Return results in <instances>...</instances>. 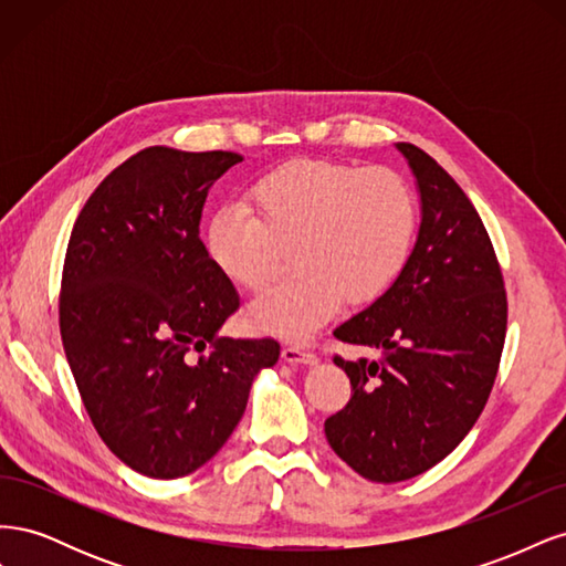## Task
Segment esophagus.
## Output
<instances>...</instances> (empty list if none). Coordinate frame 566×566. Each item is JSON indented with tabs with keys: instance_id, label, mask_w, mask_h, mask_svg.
I'll list each match as a JSON object with an SVG mask.
<instances>
[{
	"instance_id": "34e87169",
	"label": "esophagus",
	"mask_w": 566,
	"mask_h": 566,
	"mask_svg": "<svg viewBox=\"0 0 566 566\" xmlns=\"http://www.w3.org/2000/svg\"><path fill=\"white\" fill-rule=\"evenodd\" d=\"M283 358L287 364H306V366H314L318 364V356L314 352H306L300 345H290L283 349Z\"/></svg>"
}]
</instances>
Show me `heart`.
I'll return each mask as SVG.
<instances>
[{
    "mask_svg": "<svg viewBox=\"0 0 566 566\" xmlns=\"http://www.w3.org/2000/svg\"><path fill=\"white\" fill-rule=\"evenodd\" d=\"M418 229L408 181L385 167L297 160L256 179L248 205H227L208 224L214 266L260 293L293 248V279L248 306L252 328L310 339L342 302L385 295L403 271Z\"/></svg>",
    "mask_w": 566,
    "mask_h": 566,
    "instance_id": "1",
    "label": "heart"
}]
</instances>
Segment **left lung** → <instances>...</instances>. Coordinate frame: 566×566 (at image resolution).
I'll return each mask as SVG.
<instances>
[{"label":"left lung","instance_id":"1","mask_svg":"<svg viewBox=\"0 0 566 566\" xmlns=\"http://www.w3.org/2000/svg\"><path fill=\"white\" fill-rule=\"evenodd\" d=\"M420 193V231L399 279L333 331L380 358L335 364L352 399L325 439L370 482L418 476L472 430L499 373L507 300L491 238L451 175L413 144H397Z\"/></svg>","mask_w":566,"mask_h":566}]
</instances>
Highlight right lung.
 Returning <instances> with one entry per match:
<instances>
[{
	"label": "right lung",
	"instance_id": "1",
	"mask_svg": "<svg viewBox=\"0 0 566 566\" xmlns=\"http://www.w3.org/2000/svg\"><path fill=\"white\" fill-rule=\"evenodd\" d=\"M231 150L150 146L98 184L67 241L59 323L84 408L106 447L153 479L202 468L241 422L276 339L219 337L233 283L200 241Z\"/></svg>",
	"mask_w": 566,
	"mask_h": 566
}]
</instances>
